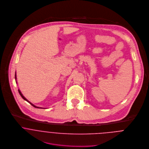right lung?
Here are the masks:
<instances>
[{"instance_id": "obj_1", "label": "right lung", "mask_w": 149, "mask_h": 149, "mask_svg": "<svg viewBox=\"0 0 149 149\" xmlns=\"http://www.w3.org/2000/svg\"><path fill=\"white\" fill-rule=\"evenodd\" d=\"M15 81H17V80H16V79H17V77H16V72H15ZM18 92H19V94H20V95H21V97H22V98H23V99H24V100H26V101H27V102H29V103H30V104H32V106H33V107H36V108H42V107H37V106H35V105H34V104H32V103H31V102H29V101H28V100H27V99H26V98H25V97H24V95H22V93H21V91H20V90H19V89H18Z\"/></svg>"}]
</instances>
